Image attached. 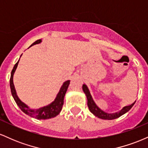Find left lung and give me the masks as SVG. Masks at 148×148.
<instances>
[{"instance_id": "1", "label": "left lung", "mask_w": 148, "mask_h": 148, "mask_svg": "<svg viewBox=\"0 0 148 148\" xmlns=\"http://www.w3.org/2000/svg\"><path fill=\"white\" fill-rule=\"evenodd\" d=\"M83 90L86 94V97H87L88 99V106L89 108L90 111L92 113H93L95 116L98 117V118L103 119V120H113V119L118 118L119 117H120L121 115H123L125 113H126L127 111H129L132 108V107L134 106V103H135L136 101H134V103H132V104L130 105V106H125L123 109L120 111L117 112V113H107L106 112L103 111L102 110H101L95 103V101H93L92 98V96L90 93L89 90L87 87L86 85L84 84L83 85Z\"/></svg>"}]
</instances>
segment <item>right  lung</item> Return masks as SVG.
Instances as JSON below:
<instances>
[{"label": "right lung", "mask_w": 148, "mask_h": 148, "mask_svg": "<svg viewBox=\"0 0 148 148\" xmlns=\"http://www.w3.org/2000/svg\"><path fill=\"white\" fill-rule=\"evenodd\" d=\"M42 42L41 40H38L37 41H35L34 43L32 44V45L30 47H32L33 45H37V44L40 43ZM19 61V60H18ZM18 61L14 64V67H13L12 70L11 72V76H10V89H11V92L13 98H14V101H16V104L18 105V106L19 107L20 109L21 110L23 113H25V114L30 115V116L33 117L36 119H49L51 118H54L56 115H58L60 113L62 108V105L64 103V95H65L66 92L67 90V88L69 84H70V81H67L64 83L63 85L61 87L60 91H59L58 94L57 95L56 98L55 100L51 103L49 104L48 106H46L42 107V108H39V109L35 110V109H31L28 107L27 105H25L24 103L22 102L21 100L19 99V98L18 97V96L16 95V90H15L14 84H13V75H14V73L16 70V67H17Z\"/></svg>", "instance_id": "add662e5"}]
</instances>
